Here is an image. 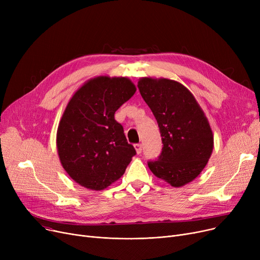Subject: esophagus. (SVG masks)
<instances>
[{
    "label": "esophagus",
    "instance_id": "1",
    "mask_svg": "<svg viewBox=\"0 0 260 260\" xmlns=\"http://www.w3.org/2000/svg\"><path fill=\"white\" fill-rule=\"evenodd\" d=\"M134 146H135V149H136V152H137V154L138 155L141 154V152H142V145L140 143H138V144H135Z\"/></svg>",
    "mask_w": 260,
    "mask_h": 260
}]
</instances>
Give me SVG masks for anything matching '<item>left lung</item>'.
Here are the masks:
<instances>
[{
  "label": "left lung",
  "instance_id": "1",
  "mask_svg": "<svg viewBox=\"0 0 260 260\" xmlns=\"http://www.w3.org/2000/svg\"><path fill=\"white\" fill-rule=\"evenodd\" d=\"M162 137V152L148 168L174 187L193 181L206 168L214 147L213 132L193 93L174 80L144 77L138 81Z\"/></svg>",
  "mask_w": 260,
  "mask_h": 260
}]
</instances>
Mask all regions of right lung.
Masks as SVG:
<instances>
[{
	"label": "right lung",
	"mask_w": 260,
	"mask_h": 260,
	"mask_svg": "<svg viewBox=\"0 0 260 260\" xmlns=\"http://www.w3.org/2000/svg\"><path fill=\"white\" fill-rule=\"evenodd\" d=\"M136 92L126 77L99 76L82 85L68 102L57 132L61 165L71 178L101 190L124 174L136 151L127 143L117 109Z\"/></svg>",
	"instance_id": "obj_1"
}]
</instances>
